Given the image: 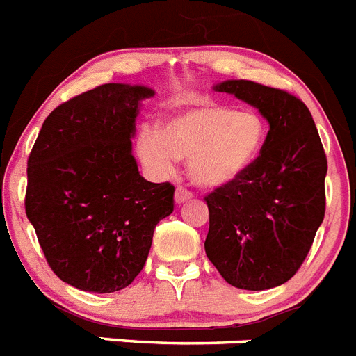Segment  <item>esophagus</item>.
<instances>
[{"instance_id": "obj_1", "label": "esophagus", "mask_w": 356, "mask_h": 356, "mask_svg": "<svg viewBox=\"0 0 356 356\" xmlns=\"http://www.w3.org/2000/svg\"><path fill=\"white\" fill-rule=\"evenodd\" d=\"M193 198V193H189L187 189H184V187H178L175 193V202L178 203V205H181V203L189 202V200Z\"/></svg>"}]
</instances>
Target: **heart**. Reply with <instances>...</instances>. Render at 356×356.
I'll return each mask as SVG.
<instances>
[{"instance_id":"1","label":"heart","mask_w":356,"mask_h":356,"mask_svg":"<svg viewBox=\"0 0 356 356\" xmlns=\"http://www.w3.org/2000/svg\"><path fill=\"white\" fill-rule=\"evenodd\" d=\"M265 138V120L256 111L207 104L176 115L162 131H142L136 153L156 178L171 176L178 158H187L191 180L198 187L218 189L254 165Z\"/></svg>"}]
</instances>
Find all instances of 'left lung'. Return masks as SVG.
Wrapping results in <instances>:
<instances>
[{
	"label": "left lung",
	"instance_id": "1",
	"mask_svg": "<svg viewBox=\"0 0 356 356\" xmlns=\"http://www.w3.org/2000/svg\"><path fill=\"white\" fill-rule=\"evenodd\" d=\"M214 90L254 106L270 129L254 165L205 198V252L229 284L268 290L296 275L323 223L326 154L309 109L297 97L236 79Z\"/></svg>",
	"mask_w": 356,
	"mask_h": 356
}]
</instances>
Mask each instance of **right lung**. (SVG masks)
Segmentation results:
<instances>
[{"instance_id": "add662e5", "label": "right lung", "mask_w": 356, "mask_h": 356, "mask_svg": "<svg viewBox=\"0 0 356 356\" xmlns=\"http://www.w3.org/2000/svg\"><path fill=\"white\" fill-rule=\"evenodd\" d=\"M154 90L109 83L47 117L29 156L26 218L60 281L111 293L144 268L158 221L171 214V184L138 172L131 138Z\"/></svg>"}]
</instances>
